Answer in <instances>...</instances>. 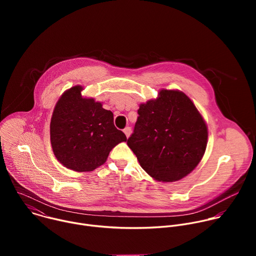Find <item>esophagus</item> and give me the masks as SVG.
Wrapping results in <instances>:
<instances>
[{"label": "esophagus", "instance_id": "34e87169", "mask_svg": "<svg viewBox=\"0 0 256 256\" xmlns=\"http://www.w3.org/2000/svg\"><path fill=\"white\" fill-rule=\"evenodd\" d=\"M124 132L126 134V138H128L130 136V132H132V128L130 126H126L124 130Z\"/></svg>", "mask_w": 256, "mask_h": 256}]
</instances>
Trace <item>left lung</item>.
<instances>
[{
    "instance_id": "left-lung-1",
    "label": "left lung",
    "mask_w": 256,
    "mask_h": 256,
    "mask_svg": "<svg viewBox=\"0 0 256 256\" xmlns=\"http://www.w3.org/2000/svg\"><path fill=\"white\" fill-rule=\"evenodd\" d=\"M128 146L152 178L174 182L200 162L208 144V126L190 98L179 90L159 91L140 104Z\"/></svg>"
}]
</instances>
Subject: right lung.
I'll return each mask as SVG.
<instances>
[{"instance_id":"obj_1","label":"right lung","mask_w":256,"mask_h":256,"mask_svg":"<svg viewBox=\"0 0 256 256\" xmlns=\"http://www.w3.org/2000/svg\"><path fill=\"white\" fill-rule=\"evenodd\" d=\"M80 85L66 90L56 102L50 120V142L64 167L89 172L104 164L126 134L114 124V114L94 98L83 97Z\"/></svg>"}]
</instances>
